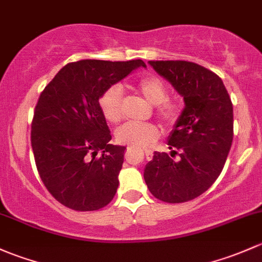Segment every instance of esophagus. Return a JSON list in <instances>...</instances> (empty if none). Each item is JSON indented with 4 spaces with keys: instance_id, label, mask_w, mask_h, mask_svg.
Segmentation results:
<instances>
[{
    "instance_id": "obj_1",
    "label": "esophagus",
    "mask_w": 262,
    "mask_h": 262,
    "mask_svg": "<svg viewBox=\"0 0 262 262\" xmlns=\"http://www.w3.org/2000/svg\"><path fill=\"white\" fill-rule=\"evenodd\" d=\"M130 148H129V149H126V153H129V152H130ZM145 156H147V158L148 159H150V158H152V157H153V153H152V150H145Z\"/></svg>"
}]
</instances>
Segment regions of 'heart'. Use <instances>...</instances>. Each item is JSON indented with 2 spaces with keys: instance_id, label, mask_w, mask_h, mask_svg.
Instances as JSON below:
<instances>
[{
  "instance_id": "b5f03b06",
  "label": "heart",
  "mask_w": 262,
  "mask_h": 262,
  "mask_svg": "<svg viewBox=\"0 0 262 262\" xmlns=\"http://www.w3.org/2000/svg\"><path fill=\"white\" fill-rule=\"evenodd\" d=\"M139 93L156 105V113L166 124H172L180 115V104L167 99L164 82L157 76H145L137 82ZM99 106L109 123H118L123 118V90L119 85L109 86L99 98ZM158 128L149 123L128 122L115 130V140L130 148H143L158 138Z\"/></svg>"
}]
</instances>
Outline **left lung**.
<instances>
[{
    "label": "left lung",
    "instance_id": "1",
    "mask_svg": "<svg viewBox=\"0 0 262 262\" xmlns=\"http://www.w3.org/2000/svg\"><path fill=\"white\" fill-rule=\"evenodd\" d=\"M149 65L183 98L184 108L168 137L173 150L154 152L144 181L158 200L187 202L207 191L222 172L233 138L232 103L221 78L203 66L181 60Z\"/></svg>",
    "mask_w": 262,
    "mask_h": 262
}]
</instances>
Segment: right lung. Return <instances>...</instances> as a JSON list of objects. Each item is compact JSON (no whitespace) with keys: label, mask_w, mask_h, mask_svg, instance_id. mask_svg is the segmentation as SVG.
Segmentation results:
<instances>
[{"label":"right lung","mask_w":262,"mask_h":262,"mask_svg":"<svg viewBox=\"0 0 262 262\" xmlns=\"http://www.w3.org/2000/svg\"><path fill=\"white\" fill-rule=\"evenodd\" d=\"M138 68H145L142 60L70 62L38 98L31 125L35 162L48 191L71 210L96 211L115 196L125 147L109 143L99 98Z\"/></svg>","instance_id":"add662e5"}]
</instances>
